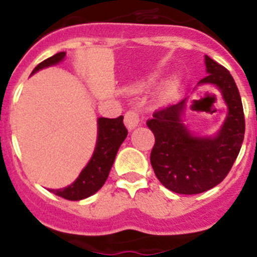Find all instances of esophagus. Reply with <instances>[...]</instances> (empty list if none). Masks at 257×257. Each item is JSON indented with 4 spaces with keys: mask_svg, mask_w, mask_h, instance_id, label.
Instances as JSON below:
<instances>
[{
    "mask_svg": "<svg viewBox=\"0 0 257 257\" xmlns=\"http://www.w3.org/2000/svg\"><path fill=\"white\" fill-rule=\"evenodd\" d=\"M139 123H140V117H139L138 113L134 112V110L126 112V114H124V124H126L128 130H134L136 126H139Z\"/></svg>",
    "mask_w": 257,
    "mask_h": 257,
    "instance_id": "34e87169",
    "label": "esophagus"
}]
</instances>
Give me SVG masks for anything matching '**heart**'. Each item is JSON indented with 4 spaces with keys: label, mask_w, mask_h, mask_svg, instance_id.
Segmentation results:
<instances>
[{
    "label": "heart",
    "mask_w": 257,
    "mask_h": 257,
    "mask_svg": "<svg viewBox=\"0 0 257 257\" xmlns=\"http://www.w3.org/2000/svg\"><path fill=\"white\" fill-rule=\"evenodd\" d=\"M178 85H180V80L177 76H172L171 79H168L166 81L163 86H162L161 91L158 94V98L162 100V102H167V100L172 99L175 94L177 93Z\"/></svg>",
    "instance_id": "heart-1"
}]
</instances>
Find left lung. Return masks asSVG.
<instances>
[{"label":"left lung","instance_id":"1","mask_svg":"<svg viewBox=\"0 0 257 257\" xmlns=\"http://www.w3.org/2000/svg\"><path fill=\"white\" fill-rule=\"evenodd\" d=\"M205 66L208 75L197 85L215 86L227 105L219 130L200 136L188 128L185 123L188 98L158 110L148 121L155 136L150 163L162 185L176 194H201L215 187L228 175L243 143L244 114L236 82L209 56Z\"/></svg>","mask_w":257,"mask_h":257}]
</instances>
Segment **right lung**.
Instances as JSON below:
<instances>
[{
    "mask_svg": "<svg viewBox=\"0 0 257 257\" xmlns=\"http://www.w3.org/2000/svg\"><path fill=\"white\" fill-rule=\"evenodd\" d=\"M65 57L66 52L56 53L55 56L39 63L33 70L32 75H34L39 70L58 65L65 60ZM96 124H98L96 143L90 161L82 168L79 177L71 185L57 188V190H49L57 196L72 200V201L86 199L100 190L107 181L110 168L116 159L117 152L127 136V130L123 124V116H119L117 118L99 117L96 119Z\"/></svg>",
    "mask_w": 257,
    "mask_h": 257,
    "instance_id": "1",
    "label": "right lung"
}]
</instances>
